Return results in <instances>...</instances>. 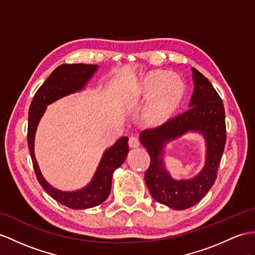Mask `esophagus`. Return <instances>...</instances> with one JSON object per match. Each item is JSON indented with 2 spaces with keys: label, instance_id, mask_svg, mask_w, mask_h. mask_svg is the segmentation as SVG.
I'll return each instance as SVG.
<instances>
[{
  "label": "esophagus",
  "instance_id": "esophagus-1",
  "mask_svg": "<svg viewBox=\"0 0 255 255\" xmlns=\"http://www.w3.org/2000/svg\"><path fill=\"white\" fill-rule=\"evenodd\" d=\"M128 145L131 148H137L139 146V140L136 136H131L128 138Z\"/></svg>",
  "mask_w": 255,
  "mask_h": 255
}]
</instances>
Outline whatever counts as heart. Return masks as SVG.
I'll use <instances>...</instances> for the list:
<instances>
[{"instance_id":"1","label":"heart","mask_w":255,"mask_h":255,"mask_svg":"<svg viewBox=\"0 0 255 255\" xmlns=\"http://www.w3.org/2000/svg\"><path fill=\"white\" fill-rule=\"evenodd\" d=\"M184 83L175 74L158 71L149 74L141 81L137 94L142 101L150 99L147 107V115L152 119L164 116L182 96Z\"/></svg>"}]
</instances>
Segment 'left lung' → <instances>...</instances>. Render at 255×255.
Segmentation results:
<instances>
[{"mask_svg": "<svg viewBox=\"0 0 255 255\" xmlns=\"http://www.w3.org/2000/svg\"><path fill=\"white\" fill-rule=\"evenodd\" d=\"M194 92L188 109L162 126L140 132L139 140L150 156L145 182L154 200L174 210H185L199 202L212 187L226 142L224 105L210 81L191 68ZM187 132L200 133L206 142V160L202 171L187 180L173 179L164 162L167 142Z\"/></svg>", "mask_w": 255, "mask_h": 255, "instance_id": "8db88e82", "label": "left lung"}]
</instances>
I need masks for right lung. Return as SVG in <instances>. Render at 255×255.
<instances>
[{
  "label": "right lung",
  "mask_w": 255,
  "mask_h": 255,
  "mask_svg": "<svg viewBox=\"0 0 255 255\" xmlns=\"http://www.w3.org/2000/svg\"><path fill=\"white\" fill-rule=\"evenodd\" d=\"M97 70V65L66 64L57 67L36 91L29 108L28 146L36 178L53 199L68 208L76 210L96 207L107 199L111 190L114 172L123 164L128 153V138L123 136L113 146L106 149L92 181L85 187L73 191H64L55 188L42 175L34 154V138L41 118L44 115L48 105L65 96L84 90Z\"/></svg>",
  "instance_id": "obj_1"
}]
</instances>
